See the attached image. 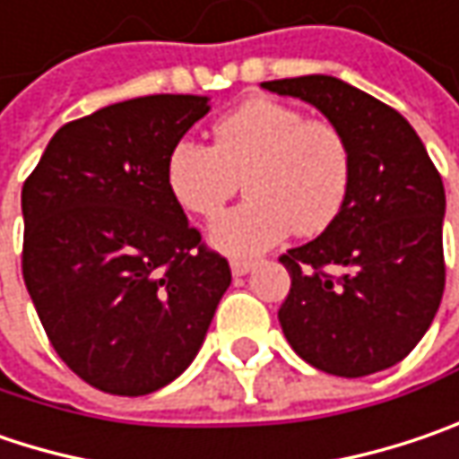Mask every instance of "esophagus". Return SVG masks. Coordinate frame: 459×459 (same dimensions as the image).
I'll list each match as a JSON object with an SVG mask.
<instances>
[{
  "mask_svg": "<svg viewBox=\"0 0 459 459\" xmlns=\"http://www.w3.org/2000/svg\"><path fill=\"white\" fill-rule=\"evenodd\" d=\"M252 267H255V262H252V259H241V256H233V259H230V273H233L236 278L247 275Z\"/></svg>",
  "mask_w": 459,
  "mask_h": 459,
  "instance_id": "1",
  "label": "esophagus"
}]
</instances>
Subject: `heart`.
I'll return each mask as SVG.
<instances>
[{
    "label": "heart",
    "mask_w": 459,
    "mask_h": 459,
    "mask_svg": "<svg viewBox=\"0 0 459 459\" xmlns=\"http://www.w3.org/2000/svg\"><path fill=\"white\" fill-rule=\"evenodd\" d=\"M244 186L249 197L215 218L210 238L229 255H255L290 230L314 236L342 210L353 178L345 134L327 119L256 98L212 126V148L176 140L166 184L184 210L212 218Z\"/></svg>",
    "instance_id": "b5f03b06"
}]
</instances>
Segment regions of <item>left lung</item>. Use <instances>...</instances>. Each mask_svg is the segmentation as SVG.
Here are the masks:
<instances>
[{"instance_id": "8db88e82", "label": "left lung", "mask_w": 459, "mask_h": 459, "mask_svg": "<svg viewBox=\"0 0 459 459\" xmlns=\"http://www.w3.org/2000/svg\"><path fill=\"white\" fill-rule=\"evenodd\" d=\"M316 106L353 155L340 215L281 262L290 290L278 311L290 348L314 368L366 377L403 361L445 293V184L416 129L392 106L337 77L262 82Z\"/></svg>"}]
</instances>
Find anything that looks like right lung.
Returning <instances> with one entry per match:
<instances>
[{
  "mask_svg": "<svg viewBox=\"0 0 459 459\" xmlns=\"http://www.w3.org/2000/svg\"><path fill=\"white\" fill-rule=\"evenodd\" d=\"M204 95H145L65 124L22 184V278L59 359L108 394L160 390L192 364L229 259L166 184Z\"/></svg>",
  "mask_w": 459,
  "mask_h": 459,
  "instance_id": "right-lung-1",
  "label": "right lung"
}]
</instances>
